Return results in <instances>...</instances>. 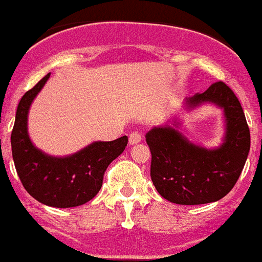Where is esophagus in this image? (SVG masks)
<instances>
[{
  "instance_id": "34e87169",
  "label": "esophagus",
  "mask_w": 262,
  "mask_h": 262,
  "mask_svg": "<svg viewBox=\"0 0 262 262\" xmlns=\"http://www.w3.org/2000/svg\"><path fill=\"white\" fill-rule=\"evenodd\" d=\"M142 134L139 133V131H134V133L129 134L128 136V140H129V144H136V143H140L142 142Z\"/></svg>"
}]
</instances>
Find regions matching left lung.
<instances>
[{"label":"left lung","instance_id":"1","mask_svg":"<svg viewBox=\"0 0 262 262\" xmlns=\"http://www.w3.org/2000/svg\"><path fill=\"white\" fill-rule=\"evenodd\" d=\"M206 102L223 108L226 136L221 147L207 149L193 144L169 124L154 127L145 135L152 155V182L169 202L203 205L222 200L232 190L248 157L251 134L235 93L217 81L185 101L190 110Z\"/></svg>","mask_w":262,"mask_h":262}]
</instances>
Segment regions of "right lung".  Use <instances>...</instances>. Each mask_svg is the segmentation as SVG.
Wrapping results in <instances>:
<instances>
[{
    "mask_svg": "<svg viewBox=\"0 0 262 262\" xmlns=\"http://www.w3.org/2000/svg\"><path fill=\"white\" fill-rule=\"evenodd\" d=\"M48 78L50 73L26 92L18 103L11 131V152L18 177L27 193L43 205L68 209L84 205L97 195L106 169L124 151L128 138L94 142L66 157H53L38 149L27 133V115Z\"/></svg>",
    "mask_w": 262,
    "mask_h": 262,
    "instance_id": "add662e5",
    "label": "right lung"
}]
</instances>
